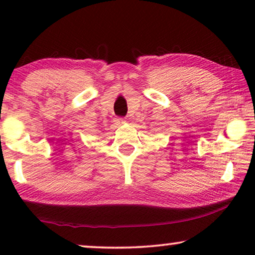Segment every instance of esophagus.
I'll return each mask as SVG.
<instances>
[{
	"instance_id": "obj_1",
	"label": "esophagus",
	"mask_w": 255,
	"mask_h": 255,
	"mask_svg": "<svg viewBox=\"0 0 255 255\" xmlns=\"http://www.w3.org/2000/svg\"><path fill=\"white\" fill-rule=\"evenodd\" d=\"M115 123H116L117 125H121V124L125 123V120L124 118H116V120H115Z\"/></svg>"
}]
</instances>
